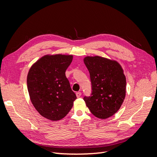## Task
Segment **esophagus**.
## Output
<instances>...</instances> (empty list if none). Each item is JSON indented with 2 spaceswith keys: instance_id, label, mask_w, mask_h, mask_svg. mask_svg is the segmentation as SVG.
<instances>
[{
  "instance_id": "obj_1",
  "label": "esophagus",
  "mask_w": 157,
  "mask_h": 157,
  "mask_svg": "<svg viewBox=\"0 0 157 157\" xmlns=\"http://www.w3.org/2000/svg\"><path fill=\"white\" fill-rule=\"evenodd\" d=\"M76 96H77V98H80V96H81V92H77V93H76Z\"/></svg>"
}]
</instances>
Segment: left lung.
Returning a JSON list of instances; mask_svg holds the SVG:
<instances>
[{
	"mask_svg": "<svg viewBox=\"0 0 157 157\" xmlns=\"http://www.w3.org/2000/svg\"><path fill=\"white\" fill-rule=\"evenodd\" d=\"M84 63L92 82L91 96L84 98L93 115L101 119L113 116L126 96V79L119 63L101 56H86Z\"/></svg>",
	"mask_w": 157,
	"mask_h": 157,
	"instance_id": "obj_1",
	"label": "left lung"
}]
</instances>
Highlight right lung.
<instances>
[{"instance_id":"1","label":"right lung","mask_w":157,"mask_h":157,"mask_svg":"<svg viewBox=\"0 0 157 157\" xmlns=\"http://www.w3.org/2000/svg\"><path fill=\"white\" fill-rule=\"evenodd\" d=\"M73 58V55H45L33 63L28 72L27 84L31 101L47 119H62L77 99L65 76Z\"/></svg>"}]
</instances>
